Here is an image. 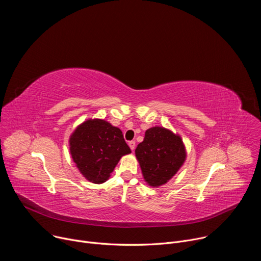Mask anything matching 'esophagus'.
<instances>
[{
    "label": "esophagus",
    "instance_id": "34e87169",
    "mask_svg": "<svg viewBox=\"0 0 261 261\" xmlns=\"http://www.w3.org/2000/svg\"><path fill=\"white\" fill-rule=\"evenodd\" d=\"M128 144H129V146H130V148H131L132 151H134V150H135V141H134V140L129 141V142H128Z\"/></svg>",
    "mask_w": 261,
    "mask_h": 261
}]
</instances>
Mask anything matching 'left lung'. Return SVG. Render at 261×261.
Returning a JSON list of instances; mask_svg holds the SVG:
<instances>
[{
	"instance_id": "obj_1",
	"label": "left lung",
	"mask_w": 261,
	"mask_h": 261,
	"mask_svg": "<svg viewBox=\"0 0 261 261\" xmlns=\"http://www.w3.org/2000/svg\"><path fill=\"white\" fill-rule=\"evenodd\" d=\"M135 156L141 168L144 180L151 187L166 184L182 166L187 153L178 134L164 127L147 129Z\"/></svg>"
}]
</instances>
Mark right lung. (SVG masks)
Returning a JSON list of instances; mask_svg holds the SVG:
<instances>
[{
	"label": "right lung",
	"instance_id": "1",
	"mask_svg": "<svg viewBox=\"0 0 261 261\" xmlns=\"http://www.w3.org/2000/svg\"><path fill=\"white\" fill-rule=\"evenodd\" d=\"M69 145L73 162L94 184L106 181L120 159L131 153L121 129L101 119H89L77 126Z\"/></svg>",
	"mask_w": 261,
	"mask_h": 261
}]
</instances>
